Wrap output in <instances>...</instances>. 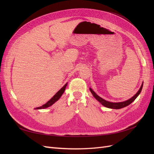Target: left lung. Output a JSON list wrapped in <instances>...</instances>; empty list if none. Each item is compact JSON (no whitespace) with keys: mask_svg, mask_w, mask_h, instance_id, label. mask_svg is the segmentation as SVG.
Returning a JSON list of instances; mask_svg holds the SVG:
<instances>
[{"mask_svg":"<svg viewBox=\"0 0 154 154\" xmlns=\"http://www.w3.org/2000/svg\"><path fill=\"white\" fill-rule=\"evenodd\" d=\"M143 82L142 83V85L139 88V91H137V92L136 93V94H135L134 96H132L131 98H130L128 100H126L125 101H122V102H118V103H116V102H110V101H108L106 100H105L104 99L101 98V97H100L98 95H97L96 94V92L93 91L91 88H89L90 91L92 93V94L93 95L95 98L100 103L103 105L104 106L107 107V108H109V109H122L123 107L127 106L128 105H129L130 103H132V102L137 98V97L140 94L141 90H142V88H143Z\"/></svg>","mask_w":154,"mask_h":154,"instance_id":"1","label":"left lung"}]
</instances>
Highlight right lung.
Wrapping results in <instances>:
<instances>
[{"mask_svg": "<svg viewBox=\"0 0 154 154\" xmlns=\"http://www.w3.org/2000/svg\"><path fill=\"white\" fill-rule=\"evenodd\" d=\"M67 83H66V85H65L63 87H62V88H60V90L58 91L57 94H56L52 98H51L49 101H48L47 103H46L45 104L43 105L42 106H41L40 107H36V108L35 109L36 110H38V109H46L48 108V107H49L50 106H51L52 105H53L56 101H57L59 99L60 97H61L62 96V94H63V92L65 91V90H66V88L67 87Z\"/></svg>", "mask_w": 154, "mask_h": 154, "instance_id": "1", "label": "right lung"}]
</instances>
